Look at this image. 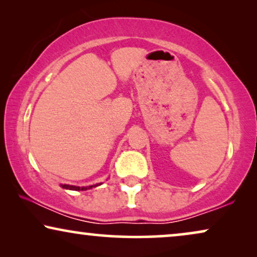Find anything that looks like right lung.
I'll return each instance as SVG.
<instances>
[{"label": "right lung", "mask_w": 257, "mask_h": 257, "mask_svg": "<svg viewBox=\"0 0 257 257\" xmlns=\"http://www.w3.org/2000/svg\"><path fill=\"white\" fill-rule=\"evenodd\" d=\"M100 184H97V185H92V186H86V187H78V186H72V185H61L62 188H65V189H70V191H86V189H90L92 187H97V186H99Z\"/></svg>", "instance_id": "obj_1"}]
</instances>
